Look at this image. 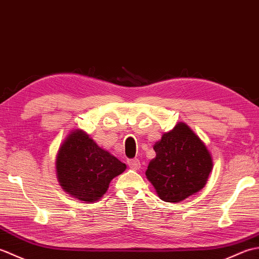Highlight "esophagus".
Listing matches in <instances>:
<instances>
[{
  "instance_id": "34e87169",
  "label": "esophagus",
  "mask_w": 259,
  "mask_h": 259,
  "mask_svg": "<svg viewBox=\"0 0 259 259\" xmlns=\"http://www.w3.org/2000/svg\"><path fill=\"white\" fill-rule=\"evenodd\" d=\"M128 164L129 167L134 170H138L140 168V161L138 159H130V160H128Z\"/></svg>"
}]
</instances>
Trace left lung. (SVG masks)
Wrapping results in <instances>:
<instances>
[{
    "instance_id": "obj_1",
    "label": "left lung",
    "mask_w": 259,
    "mask_h": 259,
    "mask_svg": "<svg viewBox=\"0 0 259 259\" xmlns=\"http://www.w3.org/2000/svg\"><path fill=\"white\" fill-rule=\"evenodd\" d=\"M153 149L156 157L148 164L146 177L161 200L180 202L206 186L212 170L211 153L188 124L178 122Z\"/></svg>"
}]
</instances>
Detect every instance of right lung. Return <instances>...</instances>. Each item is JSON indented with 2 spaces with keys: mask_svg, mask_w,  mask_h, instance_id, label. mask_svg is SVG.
I'll list each match as a JSON object with an SVG mask.
<instances>
[{
  "mask_svg": "<svg viewBox=\"0 0 259 259\" xmlns=\"http://www.w3.org/2000/svg\"><path fill=\"white\" fill-rule=\"evenodd\" d=\"M125 169V163L99 147L80 129L70 131L56 157V172L61 188L88 203L100 199L111 180Z\"/></svg>",
  "mask_w": 259,
  "mask_h": 259,
  "instance_id": "right-lung-1",
  "label": "right lung"
}]
</instances>
